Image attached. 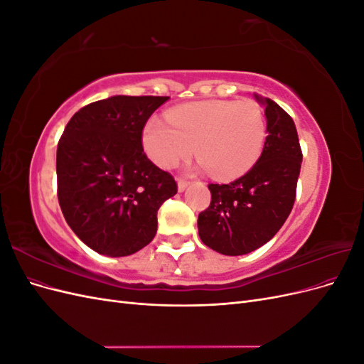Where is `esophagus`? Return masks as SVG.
Returning a JSON list of instances; mask_svg holds the SVG:
<instances>
[{"label": "esophagus", "instance_id": "1", "mask_svg": "<svg viewBox=\"0 0 364 364\" xmlns=\"http://www.w3.org/2000/svg\"><path fill=\"white\" fill-rule=\"evenodd\" d=\"M188 185H190V182H188V181L179 179V181H178V190L182 193V191H185V188H186V186H188Z\"/></svg>", "mask_w": 364, "mask_h": 364}]
</instances>
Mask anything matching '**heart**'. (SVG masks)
I'll use <instances>...</instances> for the list:
<instances>
[{"mask_svg": "<svg viewBox=\"0 0 364 364\" xmlns=\"http://www.w3.org/2000/svg\"><path fill=\"white\" fill-rule=\"evenodd\" d=\"M168 123L151 118L142 132L149 158L159 167L173 168L194 151L200 167L215 179L245 176L262 155L267 121L255 102L211 100L174 107Z\"/></svg>", "mask_w": 364, "mask_h": 364, "instance_id": "1", "label": "heart"}]
</instances>
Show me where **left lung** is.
<instances>
[{
  "label": "left lung",
  "mask_w": 364,
  "mask_h": 364,
  "mask_svg": "<svg viewBox=\"0 0 364 364\" xmlns=\"http://www.w3.org/2000/svg\"><path fill=\"white\" fill-rule=\"evenodd\" d=\"M267 139L258 162L230 183H209L211 203L199 214L203 243L223 255H245L266 245L290 215L302 150L293 118L267 97Z\"/></svg>",
  "instance_id": "obj_1"
}]
</instances>
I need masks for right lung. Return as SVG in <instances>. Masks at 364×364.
I'll use <instances>...</instances> for the list:
<instances>
[{
  "mask_svg": "<svg viewBox=\"0 0 364 364\" xmlns=\"http://www.w3.org/2000/svg\"><path fill=\"white\" fill-rule=\"evenodd\" d=\"M170 97L115 95L83 106L58 144V199L86 246L127 257L147 246L158 209L178 193L174 178L142 149L150 115Z\"/></svg>",
  "mask_w": 364,
  "mask_h": 364,
  "instance_id": "add662e5",
  "label": "right lung"
}]
</instances>
